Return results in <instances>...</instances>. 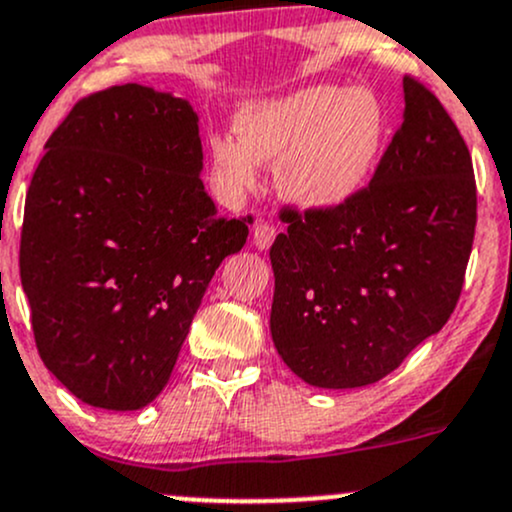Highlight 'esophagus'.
<instances>
[{"mask_svg":"<svg viewBox=\"0 0 512 512\" xmlns=\"http://www.w3.org/2000/svg\"><path fill=\"white\" fill-rule=\"evenodd\" d=\"M274 238H277V228L269 226V223H257V226L252 228V245H255L257 250H267V247L274 243Z\"/></svg>","mask_w":512,"mask_h":512,"instance_id":"esophagus-1","label":"esophagus"}]
</instances>
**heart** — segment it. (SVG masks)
Masks as SVG:
<instances>
[{"instance_id":"b5f03b06","label":"heart","mask_w":512,"mask_h":512,"mask_svg":"<svg viewBox=\"0 0 512 512\" xmlns=\"http://www.w3.org/2000/svg\"><path fill=\"white\" fill-rule=\"evenodd\" d=\"M238 133L213 136L211 172L230 199L257 187L260 165H279L277 187L303 211L347 204L372 177L389 116L369 89L313 84L240 111Z\"/></svg>"}]
</instances>
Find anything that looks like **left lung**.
<instances>
[{
  "mask_svg": "<svg viewBox=\"0 0 512 512\" xmlns=\"http://www.w3.org/2000/svg\"><path fill=\"white\" fill-rule=\"evenodd\" d=\"M403 101L369 187L338 209H284L289 228L269 250L274 347L318 389L384 379L440 333L462 294L476 228L469 148L413 77Z\"/></svg>",
  "mask_w": 512,
  "mask_h": 512,
  "instance_id": "1",
  "label": "left lung"
}]
</instances>
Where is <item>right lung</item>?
I'll use <instances>...</instances> for the list:
<instances>
[{
	"mask_svg": "<svg viewBox=\"0 0 512 512\" xmlns=\"http://www.w3.org/2000/svg\"><path fill=\"white\" fill-rule=\"evenodd\" d=\"M33 172L21 286L48 372L82 403L138 411L165 389L218 265L250 218L201 182L187 99L121 84L77 101Z\"/></svg>",
	"mask_w": 512,
	"mask_h": 512,
	"instance_id": "1",
	"label": "right lung"
}]
</instances>
